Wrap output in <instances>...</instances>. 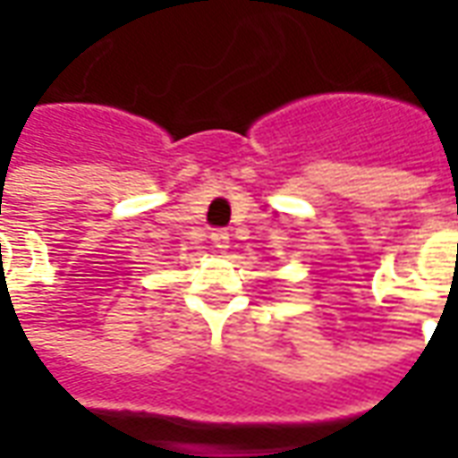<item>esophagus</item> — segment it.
<instances>
[{
	"mask_svg": "<svg viewBox=\"0 0 458 458\" xmlns=\"http://www.w3.org/2000/svg\"><path fill=\"white\" fill-rule=\"evenodd\" d=\"M210 240H213V245H216V248H228V242H230V235H228V230H223V228H218V230H213V233H210Z\"/></svg>",
	"mask_w": 458,
	"mask_h": 458,
	"instance_id": "1",
	"label": "esophagus"
}]
</instances>
